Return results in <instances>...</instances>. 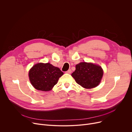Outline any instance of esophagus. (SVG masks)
Masks as SVG:
<instances>
[{
    "instance_id": "obj_1",
    "label": "esophagus",
    "mask_w": 132,
    "mask_h": 132,
    "mask_svg": "<svg viewBox=\"0 0 132 132\" xmlns=\"http://www.w3.org/2000/svg\"><path fill=\"white\" fill-rule=\"evenodd\" d=\"M66 73H67V74H71V73H72L71 69H68L67 72H66Z\"/></svg>"
}]
</instances>
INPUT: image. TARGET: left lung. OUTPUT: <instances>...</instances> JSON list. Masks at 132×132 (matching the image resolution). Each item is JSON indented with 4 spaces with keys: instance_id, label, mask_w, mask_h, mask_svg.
I'll return each instance as SVG.
<instances>
[{
    "instance_id": "left-lung-1",
    "label": "left lung",
    "mask_w": 132,
    "mask_h": 132,
    "mask_svg": "<svg viewBox=\"0 0 132 132\" xmlns=\"http://www.w3.org/2000/svg\"><path fill=\"white\" fill-rule=\"evenodd\" d=\"M75 71L71 74L76 82L84 89L98 86L103 75L101 66L92 63L81 62L76 65Z\"/></svg>"
}]
</instances>
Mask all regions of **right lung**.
<instances>
[{
  "instance_id": "right-lung-1",
  "label": "right lung",
  "mask_w": 132,
  "mask_h": 132,
  "mask_svg": "<svg viewBox=\"0 0 132 132\" xmlns=\"http://www.w3.org/2000/svg\"><path fill=\"white\" fill-rule=\"evenodd\" d=\"M64 74L60 69L52 64L39 63L33 65L29 72V77L35 89L42 91H49L57 83Z\"/></svg>"
}]
</instances>
